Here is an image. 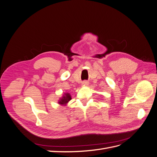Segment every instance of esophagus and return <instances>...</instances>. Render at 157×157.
I'll list each match as a JSON object with an SVG mask.
<instances>
[{"mask_svg": "<svg viewBox=\"0 0 157 157\" xmlns=\"http://www.w3.org/2000/svg\"><path fill=\"white\" fill-rule=\"evenodd\" d=\"M88 85V82L87 81H86V80H84V81H83L82 82V86H87Z\"/></svg>", "mask_w": 157, "mask_h": 157, "instance_id": "esophagus-1", "label": "esophagus"}]
</instances>
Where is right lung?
<instances>
[{
	"label": "right lung",
	"mask_w": 157,
	"mask_h": 157,
	"mask_svg": "<svg viewBox=\"0 0 157 157\" xmlns=\"http://www.w3.org/2000/svg\"><path fill=\"white\" fill-rule=\"evenodd\" d=\"M71 95L69 93H65V94H64L62 98H61L59 99L58 103L60 104V105H65L66 104H67L71 100Z\"/></svg>",
	"instance_id": "1"
}]
</instances>
